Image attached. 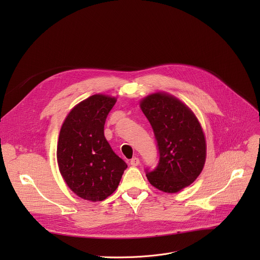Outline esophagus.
<instances>
[{
  "instance_id": "esophagus-1",
  "label": "esophagus",
  "mask_w": 260,
  "mask_h": 260,
  "mask_svg": "<svg viewBox=\"0 0 260 260\" xmlns=\"http://www.w3.org/2000/svg\"><path fill=\"white\" fill-rule=\"evenodd\" d=\"M129 164H131V166H133V167H137V166L140 165V159H139L138 157H134V158L131 159Z\"/></svg>"
}]
</instances>
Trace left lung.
Returning <instances> with one entry per match:
<instances>
[{
    "instance_id": "8db88e82",
    "label": "left lung",
    "mask_w": 260,
    "mask_h": 260,
    "mask_svg": "<svg viewBox=\"0 0 260 260\" xmlns=\"http://www.w3.org/2000/svg\"><path fill=\"white\" fill-rule=\"evenodd\" d=\"M140 107L152 126L159 154L157 167L146 170L147 179L164 192H178L194 182L204 169L203 128L192 111L171 94L152 93L141 101Z\"/></svg>"
}]
</instances>
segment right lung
I'll return each mask as SVG.
<instances>
[{
  "label": "right lung",
  "instance_id": "right-lung-1",
  "mask_svg": "<svg viewBox=\"0 0 260 260\" xmlns=\"http://www.w3.org/2000/svg\"><path fill=\"white\" fill-rule=\"evenodd\" d=\"M115 98L94 94L74 107L57 143V164L69 188L79 198L101 202L118 187L127 165L114 153L104 125Z\"/></svg>",
  "mask_w": 260,
  "mask_h": 260
}]
</instances>
